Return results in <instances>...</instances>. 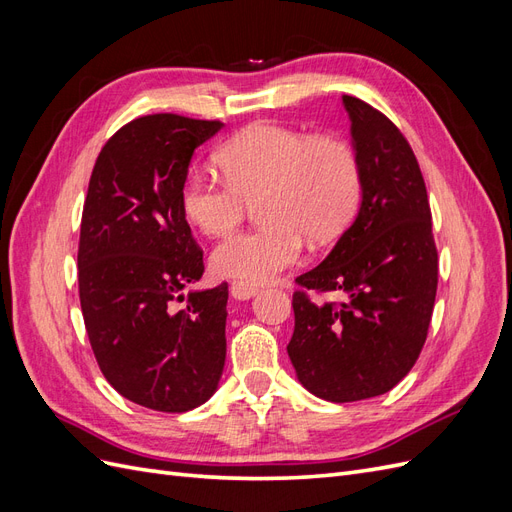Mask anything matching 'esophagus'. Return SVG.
Instances as JSON below:
<instances>
[{"mask_svg": "<svg viewBox=\"0 0 512 512\" xmlns=\"http://www.w3.org/2000/svg\"><path fill=\"white\" fill-rule=\"evenodd\" d=\"M256 292H258V288H256V286H252V284H245V282H232V284H230V294H232V299H237V301H247V299H252Z\"/></svg>", "mask_w": 512, "mask_h": 512, "instance_id": "obj_1", "label": "esophagus"}]
</instances>
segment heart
<instances>
[{
    "instance_id": "b5f03b06",
    "label": "heart",
    "mask_w": 512,
    "mask_h": 512,
    "mask_svg": "<svg viewBox=\"0 0 512 512\" xmlns=\"http://www.w3.org/2000/svg\"><path fill=\"white\" fill-rule=\"evenodd\" d=\"M218 162L226 179L192 170L179 203L185 220L215 237L262 198L258 213L267 224L232 232L211 254L213 271L237 282L262 284L297 265L303 237L327 243L342 235L361 203L359 158L339 138L260 121L226 141Z\"/></svg>"
}]
</instances>
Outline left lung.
Listing matches in <instances>:
<instances>
[{"label":"left lung","mask_w":512,"mask_h":512,"mask_svg":"<svg viewBox=\"0 0 512 512\" xmlns=\"http://www.w3.org/2000/svg\"><path fill=\"white\" fill-rule=\"evenodd\" d=\"M361 164V207L329 256L299 275L288 356L299 382L320 399L378 397L408 376L427 339L438 290V250L427 188L395 123L344 96ZM314 291L344 302L316 304Z\"/></svg>","instance_id":"8db88e82"}]
</instances>
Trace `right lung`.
Returning a JSON list of instances; mask_svg holds the SVG:
<instances>
[{"label":"right lung","instance_id":"add662e5","mask_svg":"<svg viewBox=\"0 0 512 512\" xmlns=\"http://www.w3.org/2000/svg\"><path fill=\"white\" fill-rule=\"evenodd\" d=\"M224 126L173 113L119 128L96 160L83 207L79 297L91 350L138 406L188 412L215 393L226 361L228 284L203 277L179 192L194 149Z\"/></svg>","mask_w":512,"mask_h":512}]
</instances>
